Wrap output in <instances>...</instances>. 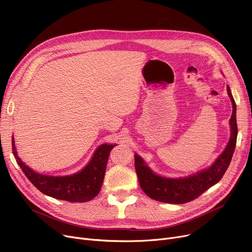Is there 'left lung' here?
<instances>
[{
    "label": "left lung",
    "mask_w": 252,
    "mask_h": 252,
    "mask_svg": "<svg viewBox=\"0 0 252 252\" xmlns=\"http://www.w3.org/2000/svg\"><path fill=\"white\" fill-rule=\"evenodd\" d=\"M227 91L233 105L230 119L231 137L224 152L208 169L199 171L189 177L178 179L165 178L154 174L149 167L145 165L144 160L139 155H135V168L140 186L149 197L168 204H186L195 199L221 180L231 162L236 147L238 133L236 103L234 101L229 87H227Z\"/></svg>",
    "instance_id": "obj_1"
}]
</instances>
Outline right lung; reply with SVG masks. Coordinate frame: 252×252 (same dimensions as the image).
Instances as JSON below:
<instances>
[{
	"label": "right lung",
	"mask_w": 252,
	"mask_h": 252,
	"mask_svg": "<svg viewBox=\"0 0 252 252\" xmlns=\"http://www.w3.org/2000/svg\"><path fill=\"white\" fill-rule=\"evenodd\" d=\"M115 145L100 146L90 163L80 172L70 176H47L35 173L17 156L15 142L12 139L14 157L29 181L42 193L72 203H85L100 191L104 179L109 153Z\"/></svg>",
	"instance_id": "add662e5"
}]
</instances>
